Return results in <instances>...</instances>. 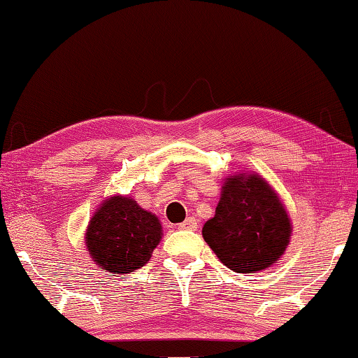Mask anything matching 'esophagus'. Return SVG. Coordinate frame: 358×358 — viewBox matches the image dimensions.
<instances>
[{"label": "esophagus", "mask_w": 358, "mask_h": 358, "mask_svg": "<svg viewBox=\"0 0 358 358\" xmlns=\"http://www.w3.org/2000/svg\"><path fill=\"white\" fill-rule=\"evenodd\" d=\"M179 230H196L197 229V219L196 217H187L182 224L178 225Z\"/></svg>", "instance_id": "34e87169"}]
</instances>
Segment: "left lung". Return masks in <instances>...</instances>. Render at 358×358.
Returning a JSON list of instances; mask_svg holds the SVG:
<instances>
[{
    "mask_svg": "<svg viewBox=\"0 0 358 358\" xmlns=\"http://www.w3.org/2000/svg\"><path fill=\"white\" fill-rule=\"evenodd\" d=\"M292 224L285 203L257 173L224 179L215 215L202 236L217 258L235 273H255L278 263L289 245Z\"/></svg>",
    "mask_w": 358,
    "mask_h": 358,
    "instance_id": "8db88e82",
    "label": "left lung"
}]
</instances>
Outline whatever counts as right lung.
Instances as JSON below:
<instances>
[{
  "label": "right lung",
  "mask_w": 358,
  "mask_h": 358,
  "mask_svg": "<svg viewBox=\"0 0 358 358\" xmlns=\"http://www.w3.org/2000/svg\"><path fill=\"white\" fill-rule=\"evenodd\" d=\"M162 236L161 222L131 197L111 196L96 208L85 231L88 255L100 270L128 275L150 262Z\"/></svg>",
  "instance_id": "right-lung-1"
}]
</instances>
